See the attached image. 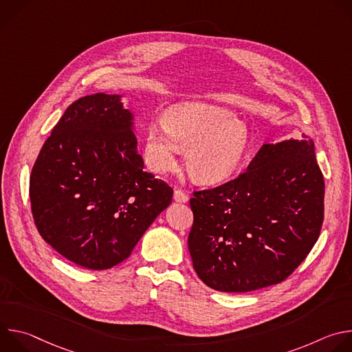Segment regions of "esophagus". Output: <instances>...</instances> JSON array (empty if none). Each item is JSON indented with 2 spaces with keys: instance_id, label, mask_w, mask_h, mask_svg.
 Masks as SVG:
<instances>
[{
  "instance_id": "34e87169",
  "label": "esophagus",
  "mask_w": 352,
  "mask_h": 352,
  "mask_svg": "<svg viewBox=\"0 0 352 352\" xmlns=\"http://www.w3.org/2000/svg\"><path fill=\"white\" fill-rule=\"evenodd\" d=\"M174 200H175V202H178V204H186L188 202V196L181 189H175L174 190Z\"/></svg>"
}]
</instances>
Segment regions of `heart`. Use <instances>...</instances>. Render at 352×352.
I'll list each match as a JSON object with an SVG mask.
<instances>
[{
  "instance_id": "obj_1",
  "label": "heart",
  "mask_w": 352,
  "mask_h": 352,
  "mask_svg": "<svg viewBox=\"0 0 352 352\" xmlns=\"http://www.w3.org/2000/svg\"><path fill=\"white\" fill-rule=\"evenodd\" d=\"M250 146L248 126L231 111L206 103H179L164 116V125L147 128L144 157L156 174L177 166V155L186 152L185 167L200 185H217L242 166Z\"/></svg>"
}]
</instances>
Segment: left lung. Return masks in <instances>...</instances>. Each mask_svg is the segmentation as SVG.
Returning <instances> with one entry per match:
<instances>
[{
    "label": "left lung",
    "mask_w": 352,
    "mask_h": 352,
    "mask_svg": "<svg viewBox=\"0 0 352 352\" xmlns=\"http://www.w3.org/2000/svg\"><path fill=\"white\" fill-rule=\"evenodd\" d=\"M188 248L199 278L223 292L278 284L316 243L324 179L314 140L266 143L235 179L190 199Z\"/></svg>",
    "instance_id": "left-lung-1"
}]
</instances>
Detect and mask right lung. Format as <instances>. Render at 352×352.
Listing matches in <instances>:
<instances>
[{"instance_id":"1","label":"right lung","mask_w":352,"mask_h":352,"mask_svg":"<svg viewBox=\"0 0 352 352\" xmlns=\"http://www.w3.org/2000/svg\"><path fill=\"white\" fill-rule=\"evenodd\" d=\"M171 199L166 182L143 171L135 116L120 94L96 93L72 103L30 175L40 235L65 259L91 270L125 261Z\"/></svg>"}]
</instances>
